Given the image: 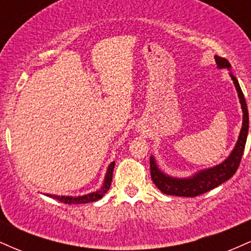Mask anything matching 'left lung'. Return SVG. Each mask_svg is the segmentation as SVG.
Returning a JSON list of instances; mask_svg holds the SVG:
<instances>
[{
  "mask_svg": "<svg viewBox=\"0 0 251 251\" xmlns=\"http://www.w3.org/2000/svg\"><path fill=\"white\" fill-rule=\"evenodd\" d=\"M215 60L220 70L227 68L230 71L231 65L226 59L216 55ZM230 76L234 81L236 91H237L238 94V99H240L241 102L242 112H243V123H242L240 135H238L237 143H236L234 150L224 162L216 166H212V168L201 170V171L196 172L195 175L190 176L188 178H177L164 174L162 170L158 168L153 155H151L150 157L151 178L155 186L163 194L170 196H181V197H196V196L205 194L210 190L217 188L222 183L230 179L235 175V172L237 171L242 155H243L244 148H246L248 129H249V113H248L247 102L246 99H244L243 92L240 87V83H238V80L236 79L231 72H230Z\"/></svg>",
  "mask_w": 251,
  "mask_h": 251,
  "instance_id": "8db88e82",
  "label": "left lung"
}]
</instances>
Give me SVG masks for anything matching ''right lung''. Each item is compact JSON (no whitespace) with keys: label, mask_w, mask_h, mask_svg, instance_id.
I'll return each mask as SVG.
<instances>
[{"label":"right lung","mask_w":251,"mask_h":251,"mask_svg":"<svg viewBox=\"0 0 251 251\" xmlns=\"http://www.w3.org/2000/svg\"><path fill=\"white\" fill-rule=\"evenodd\" d=\"M116 165V162H112L108 165L107 172H106L105 179H103L102 186L97 191L91 192V194L83 195V196H56V195H50L47 194L46 196L48 197L54 198V200L60 201L61 203L65 204H83V203H91V201H99L100 198L103 197V195L108 191L109 186L112 184V175H113V169Z\"/></svg>","instance_id":"add662e5"}]
</instances>
